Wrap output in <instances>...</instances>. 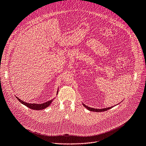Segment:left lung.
<instances>
[{
    "mask_svg": "<svg viewBox=\"0 0 146 146\" xmlns=\"http://www.w3.org/2000/svg\"><path fill=\"white\" fill-rule=\"evenodd\" d=\"M83 104V106L85 107V108H86L88 110H90V111H96V112H101V111H107V110H109V109H111L112 107H113V106L112 107H107V108H104V109H94V108H91V107H88V106H86L85 104H84V103L82 104Z\"/></svg>",
    "mask_w": 146,
    "mask_h": 146,
    "instance_id": "obj_1",
    "label": "left lung"
}]
</instances>
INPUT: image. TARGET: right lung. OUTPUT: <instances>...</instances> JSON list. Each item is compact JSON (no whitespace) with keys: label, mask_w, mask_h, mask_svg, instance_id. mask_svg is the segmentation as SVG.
Listing matches in <instances>:
<instances>
[{"label":"right lung","mask_w":146,"mask_h":146,"mask_svg":"<svg viewBox=\"0 0 146 146\" xmlns=\"http://www.w3.org/2000/svg\"><path fill=\"white\" fill-rule=\"evenodd\" d=\"M58 89L57 90V92H56V95L58 94ZM16 98L23 105L27 106V107H29V108H30L31 109L36 110H43V109H45L47 108V107L48 106H49V105L52 103V102L53 101V100H54V98H54V99H52L51 100H49V101H47V102L42 103V104H35V103L31 104V103H26V102H24V101H22L21 100H20V98H18L17 97H16Z\"/></svg>","instance_id":"add662e5"}]
</instances>
